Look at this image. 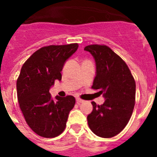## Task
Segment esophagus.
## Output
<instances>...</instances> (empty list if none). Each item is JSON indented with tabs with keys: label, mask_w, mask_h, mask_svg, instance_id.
Here are the masks:
<instances>
[{
	"label": "esophagus",
	"mask_w": 157,
	"mask_h": 157,
	"mask_svg": "<svg viewBox=\"0 0 157 157\" xmlns=\"http://www.w3.org/2000/svg\"><path fill=\"white\" fill-rule=\"evenodd\" d=\"M76 101H77L78 104H81V103H83V102H84V101L82 99H80V98H76Z\"/></svg>",
	"instance_id": "34e87169"
}]
</instances>
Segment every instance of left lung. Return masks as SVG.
<instances>
[{
    "label": "left lung",
    "instance_id": "1",
    "mask_svg": "<svg viewBox=\"0 0 157 157\" xmlns=\"http://www.w3.org/2000/svg\"><path fill=\"white\" fill-rule=\"evenodd\" d=\"M84 50L90 52L95 60L92 88L100 90L105 99L101 105L92 101L88 125L96 135L112 138L121 132L131 117L135 104V81L127 63L109 47L90 45Z\"/></svg>",
    "mask_w": 157,
    "mask_h": 157
}]
</instances>
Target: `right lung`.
Returning a JSON list of instances; mask_svg holds the SVG:
<instances>
[{
  "instance_id": "add662e5",
  "label": "right lung",
  "mask_w": 157,
  "mask_h": 157,
  "mask_svg": "<svg viewBox=\"0 0 157 157\" xmlns=\"http://www.w3.org/2000/svg\"><path fill=\"white\" fill-rule=\"evenodd\" d=\"M78 48L77 43L42 47L22 67L16 82L19 107L29 127L41 137L55 138L66 127L75 99L56 96L54 101L49 90L56 80H61L65 62Z\"/></svg>"
}]
</instances>
